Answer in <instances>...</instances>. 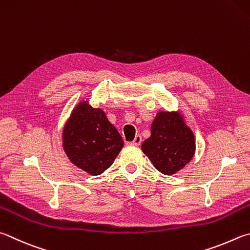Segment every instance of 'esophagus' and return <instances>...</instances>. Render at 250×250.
<instances>
[{
  "mask_svg": "<svg viewBox=\"0 0 250 250\" xmlns=\"http://www.w3.org/2000/svg\"><path fill=\"white\" fill-rule=\"evenodd\" d=\"M141 141H142V138H141L140 134H138V135H135V138H134L132 142H131V144L137 145V146H139V145L141 144Z\"/></svg>",
  "mask_w": 250,
  "mask_h": 250,
  "instance_id": "1",
  "label": "esophagus"
}]
</instances>
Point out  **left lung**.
Returning a JSON list of instances; mask_svg holds the SVG:
<instances>
[{"label": "left lung", "mask_w": 250, "mask_h": 250, "mask_svg": "<svg viewBox=\"0 0 250 250\" xmlns=\"http://www.w3.org/2000/svg\"><path fill=\"white\" fill-rule=\"evenodd\" d=\"M141 148L158 171L171 176L193 158L196 139L178 110L158 111L151 125V137Z\"/></svg>", "instance_id": "obj_1"}]
</instances>
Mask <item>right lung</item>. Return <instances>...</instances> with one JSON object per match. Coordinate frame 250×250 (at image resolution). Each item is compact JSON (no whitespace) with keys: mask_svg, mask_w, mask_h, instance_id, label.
I'll list each match as a JSON object with an SVG mask.
<instances>
[{"mask_svg":"<svg viewBox=\"0 0 250 250\" xmlns=\"http://www.w3.org/2000/svg\"><path fill=\"white\" fill-rule=\"evenodd\" d=\"M62 146L76 167L98 176L112 165L124 140L102 108H94L86 99L73 108L65 121Z\"/></svg>","mask_w":250,"mask_h":250,"instance_id":"add662e5","label":"right lung"}]
</instances>
